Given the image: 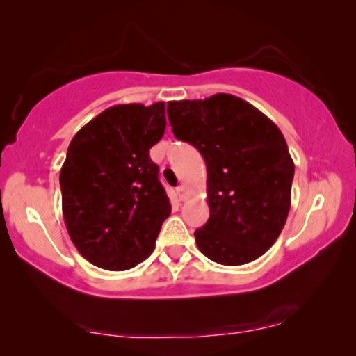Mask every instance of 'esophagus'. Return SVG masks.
<instances>
[{"instance_id": "1", "label": "esophagus", "mask_w": 356, "mask_h": 356, "mask_svg": "<svg viewBox=\"0 0 356 356\" xmlns=\"http://www.w3.org/2000/svg\"><path fill=\"white\" fill-rule=\"evenodd\" d=\"M176 193H177V198L180 201L185 200V187H184V185H179V187L176 188Z\"/></svg>"}]
</instances>
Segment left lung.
Returning a JSON list of instances; mask_svg holds the SVG:
<instances>
[{"label":"left lung","mask_w":356,"mask_h":356,"mask_svg":"<svg viewBox=\"0 0 356 356\" xmlns=\"http://www.w3.org/2000/svg\"><path fill=\"white\" fill-rule=\"evenodd\" d=\"M168 118L174 136L206 161L211 216L195 231L202 255L225 266L261 257L290 212L295 165L284 134L255 106L228 93L169 101Z\"/></svg>","instance_id":"1"}]
</instances>
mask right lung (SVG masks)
Here are the masks:
<instances>
[{
    "label": "right lung",
    "instance_id": "add662e5",
    "mask_svg": "<svg viewBox=\"0 0 356 356\" xmlns=\"http://www.w3.org/2000/svg\"><path fill=\"white\" fill-rule=\"evenodd\" d=\"M166 128L165 103L117 104L82 127L60 171L66 229L101 269L127 270L155 249L171 213L149 150Z\"/></svg>",
    "mask_w": 356,
    "mask_h": 356
}]
</instances>
